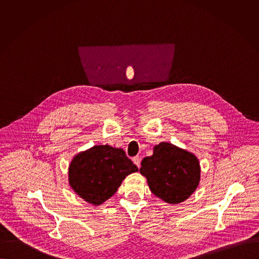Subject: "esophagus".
Instances as JSON below:
<instances>
[{
  "instance_id": "34e87169",
  "label": "esophagus",
  "mask_w": 259,
  "mask_h": 259,
  "mask_svg": "<svg viewBox=\"0 0 259 259\" xmlns=\"http://www.w3.org/2000/svg\"><path fill=\"white\" fill-rule=\"evenodd\" d=\"M133 161H134V163H135L138 167L141 166V157H140L139 155L134 156V157H133Z\"/></svg>"
}]
</instances>
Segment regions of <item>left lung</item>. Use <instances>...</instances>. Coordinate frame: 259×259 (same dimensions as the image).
<instances>
[{
	"instance_id": "1",
	"label": "left lung",
	"mask_w": 259,
	"mask_h": 259,
	"mask_svg": "<svg viewBox=\"0 0 259 259\" xmlns=\"http://www.w3.org/2000/svg\"><path fill=\"white\" fill-rule=\"evenodd\" d=\"M140 172L147 178L151 192L170 204L185 201L200 181L197 157L169 143L156 145L152 155L143 159Z\"/></svg>"
}]
</instances>
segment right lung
<instances>
[{
	"label": "right lung",
	"mask_w": 259,
	"mask_h": 259,
	"mask_svg": "<svg viewBox=\"0 0 259 259\" xmlns=\"http://www.w3.org/2000/svg\"><path fill=\"white\" fill-rule=\"evenodd\" d=\"M138 166L121 148L95 146L77 153L69 167V184L84 201L100 205L111 197Z\"/></svg>",
	"instance_id": "add662e5"
}]
</instances>
